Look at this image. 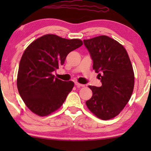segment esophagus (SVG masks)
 Instances as JSON below:
<instances>
[{"label":"esophagus","mask_w":151,"mask_h":151,"mask_svg":"<svg viewBox=\"0 0 151 151\" xmlns=\"http://www.w3.org/2000/svg\"><path fill=\"white\" fill-rule=\"evenodd\" d=\"M75 84H76V86H77V87H84V86H85V85H84V84H80V83H78V82H75Z\"/></svg>","instance_id":"esophagus-1"}]
</instances>
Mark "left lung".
<instances>
[{
	"mask_svg": "<svg viewBox=\"0 0 151 151\" xmlns=\"http://www.w3.org/2000/svg\"><path fill=\"white\" fill-rule=\"evenodd\" d=\"M102 85L88 86L93 96L86 102L88 109L99 118L106 120L117 116L131 98L134 72L124 47L106 36L84 40Z\"/></svg>",
	"mask_w": 151,
	"mask_h": 151,
	"instance_id": "left-lung-1",
	"label": "left lung"
}]
</instances>
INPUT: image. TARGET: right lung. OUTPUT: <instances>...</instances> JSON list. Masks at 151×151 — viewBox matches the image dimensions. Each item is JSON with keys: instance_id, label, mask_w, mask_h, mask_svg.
<instances>
[{"instance_id": "right-lung-1", "label": "right lung", "mask_w": 151, "mask_h": 151, "mask_svg": "<svg viewBox=\"0 0 151 151\" xmlns=\"http://www.w3.org/2000/svg\"><path fill=\"white\" fill-rule=\"evenodd\" d=\"M82 45L79 39L47 34L31 43L24 51L17 87L24 104L35 114L46 116L63 105L74 83L59 80L52 73L63 65L71 51Z\"/></svg>"}]
</instances>
